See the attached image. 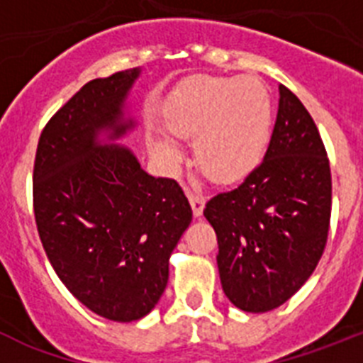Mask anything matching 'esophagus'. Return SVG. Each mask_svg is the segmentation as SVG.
Segmentation results:
<instances>
[{
  "mask_svg": "<svg viewBox=\"0 0 363 363\" xmlns=\"http://www.w3.org/2000/svg\"><path fill=\"white\" fill-rule=\"evenodd\" d=\"M187 196H189V201H191V207H192V213H194V216H201V213H203V207H205L203 194H200V192L189 191Z\"/></svg>",
  "mask_w": 363,
  "mask_h": 363,
  "instance_id": "esophagus-1",
  "label": "esophagus"
}]
</instances>
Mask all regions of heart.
<instances>
[{"label":"heart","instance_id":"heart-1","mask_svg":"<svg viewBox=\"0 0 363 363\" xmlns=\"http://www.w3.org/2000/svg\"><path fill=\"white\" fill-rule=\"evenodd\" d=\"M165 127L172 136L194 140L196 165L211 182L236 184L264 160L272 127L271 98L255 78H196L176 94ZM147 145L169 169L182 162L176 143L160 130L147 133Z\"/></svg>","mask_w":363,"mask_h":363}]
</instances>
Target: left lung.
<instances>
[{
	"mask_svg": "<svg viewBox=\"0 0 363 363\" xmlns=\"http://www.w3.org/2000/svg\"><path fill=\"white\" fill-rule=\"evenodd\" d=\"M331 196L318 127L296 94L280 85L264 162L203 211L218 238L221 287L234 306L267 313L306 284L325 249Z\"/></svg>",
	"mask_w": 363,
	"mask_h": 363,
	"instance_id": "obj_1",
	"label": "left lung"
}]
</instances>
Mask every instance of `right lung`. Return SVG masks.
<instances>
[{"label": "right lung", "mask_w": 363, "mask_h": 363, "mask_svg": "<svg viewBox=\"0 0 363 363\" xmlns=\"http://www.w3.org/2000/svg\"><path fill=\"white\" fill-rule=\"evenodd\" d=\"M140 69L85 83L45 125L34 160V216L67 289L92 313L134 322L158 303L169 258L192 220L182 187L143 171L127 147L98 145L134 121L121 108Z\"/></svg>", "instance_id": "obj_1"}]
</instances>
